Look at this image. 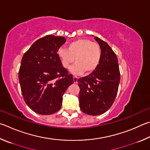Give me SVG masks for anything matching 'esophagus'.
<instances>
[{"label": "esophagus", "mask_w": 150, "mask_h": 150, "mask_svg": "<svg viewBox=\"0 0 150 150\" xmlns=\"http://www.w3.org/2000/svg\"><path fill=\"white\" fill-rule=\"evenodd\" d=\"M73 80H74V83H76L78 82V78L76 76H74L73 77Z\"/></svg>", "instance_id": "34e87169"}]
</instances>
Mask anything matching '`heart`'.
<instances>
[{"mask_svg":"<svg viewBox=\"0 0 150 150\" xmlns=\"http://www.w3.org/2000/svg\"><path fill=\"white\" fill-rule=\"evenodd\" d=\"M57 55L65 68H69L75 61L70 70L74 74H80L84 71L88 74L96 69L100 62L101 52L98 43L90 39H79L68 44L67 49L60 47Z\"/></svg>","mask_w":150,"mask_h":150,"instance_id":"b5f03b06","label":"heart"}]
</instances>
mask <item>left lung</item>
Returning a JSON list of instances; mask_svg holds the SVG:
<instances>
[{
    "label": "left lung",
    "mask_w": 150,
    "mask_h": 150,
    "mask_svg": "<svg viewBox=\"0 0 150 150\" xmlns=\"http://www.w3.org/2000/svg\"><path fill=\"white\" fill-rule=\"evenodd\" d=\"M94 39L101 48L100 62L93 72L78 79V82L81 110L96 116L112 106L118 92L120 74L116 54L106 42L98 37Z\"/></svg>",
    "instance_id": "obj_1"
}]
</instances>
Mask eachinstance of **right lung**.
<instances>
[{
	"mask_svg": "<svg viewBox=\"0 0 150 150\" xmlns=\"http://www.w3.org/2000/svg\"><path fill=\"white\" fill-rule=\"evenodd\" d=\"M65 42L64 37L46 35L23 55L18 74L21 91L25 103L38 114L48 115L59 111L63 94L74 83L72 75L57 55Z\"/></svg>",
	"mask_w": 150,
	"mask_h": 150,
	"instance_id": "1",
	"label": "right lung"
}]
</instances>
